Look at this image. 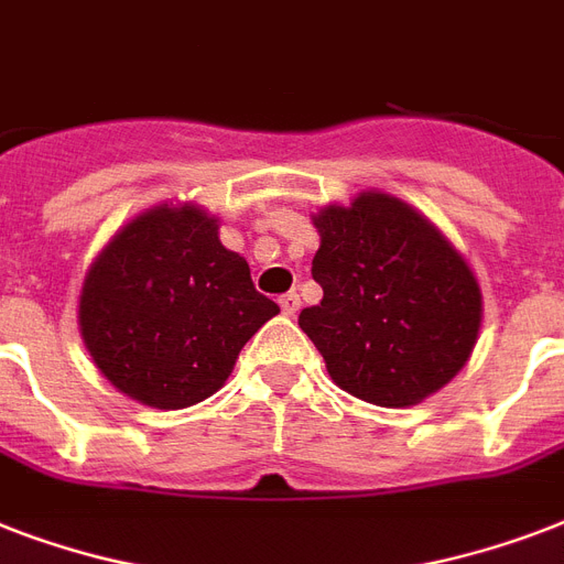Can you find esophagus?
I'll list each match as a JSON object with an SVG mask.
<instances>
[{
  "label": "esophagus",
  "instance_id": "34e87169",
  "mask_svg": "<svg viewBox=\"0 0 564 564\" xmlns=\"http://www.w3.org/2000/svg\"><path fill=\"white\" fill-rule=\"evenodd\" d=\"M281 310H283V316H295V313L301 310L299 292H286V295H281Z\"/></svg>",
  "mask_w": 564,
  "mask_h": 564
}]
</instances>
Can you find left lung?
I'll return each instance as SVG.
<instances>
[{
	"mask_svg": "<svg viewBox=\"0 0 564 564\" xmlns=\"http://www.w3.org/2000/svg\"><path fill=\"white\" fill-rule=\"evenodd\" d=\"M316 307L301 330L334 383L377 406H410L463 369L480 334V286L410 204L362 193L316 216Z\"/></svg>",
	"mask_w": 564,
	"mask_h": 564,
	"instance_id": "left-lung-1",
	"label": "left lung"
}]
</instances>
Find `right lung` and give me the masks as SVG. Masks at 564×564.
<instances>
[{
	"label": "right lung",
	"mask_w": 564,
	"mask_h": 564,
	"mask_svg": "<svg viewBox=\"0 0 564 564\" xmlns=\"http://www.w3.org/2000/svg\"><path fill=\"white\" fill-rule=\"evenodd\" d=\"M281 307L198 207H158L113 237L82 292V336L119 392L158 410L210 398Z\"/></svg>",
	"instance_id": "1"
}]
</instances>
